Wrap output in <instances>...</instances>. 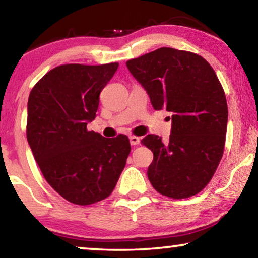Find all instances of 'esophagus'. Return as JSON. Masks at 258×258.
I'll return each mask as SVG.
<instances>
[{
    "label": "esophagus",
    "instance_id": "obj_1",
    "mask_svg": "<svg viewBox=\"0 0 258 258\" xmlns=\"http://www.w3.org/2000/svg\"><path fill=\"white\" fill-rule=\"evenodd\" d=\"M129 140H130V144H132V146H137V144H140V142H141L140 137H137V136H130Z\"/></svg>",
    "mask_w": 258,
    "mask_h": 258
}]
</instances>
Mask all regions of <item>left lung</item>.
Returning <instances> with one entry per match:
<instances>
[{
    "label": "left lung",
    "mask_w": 258,
    "mask_h": 258,
    "mask_svg": "<svg viewBox=\"0 0 258 258\" xmlns=\"http://www.w3.org/2000/svg\"><path fill=\"white\" fill-rule=\"evenodd\" d=\"M126 67L155 110L172 114L168 143L154 134L141 141L154 154L151 185L175 200L196 195L213 178L224 151L228 105L216 73L202 56L165 47L129 59Z\"/></svg>",
    "instance_id": "left-lung-1"
}]
</instances>
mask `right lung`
I'll return each instance as SVG.
<instances>
[{"instance_id":"1","label":"right lung","mask_w":258,"mask_h":258,"mask_svg":"<svg viewBox=\"0 0 258 258\" xmlns=\"http://www.w3.org/2000/svg\"><path fill=\"white\" fill-rule=\"evenodd\" d=\"M118 63L62 64L30 91L27 140L47 181L70 203L90 206L114 190L130 153L128 136L105 139L87 129Z\"/></svg>"}]
</instances>
